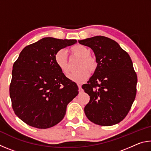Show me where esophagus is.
Masks as SVG:
<instances>
[{"label":"esophagus","mask_w":151,"mask_h":151,"mask_svg":"<svg viewBox=\"0 0 151 151\" xmlns=\"http://www.w3.org/2000/svg\"><path fill=\"white\" fill-rule=\"evenodd\" d=\"M78 86L79 93H81V92L82 91V86H81V85H80V84H78Z\"/></svg>","instance_id":"1"}]
</instances>
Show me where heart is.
Instances as JSON below:
<instances>
[{"label":"heart","mask_w":151,"mask_h":151,"mask_svg":"<svg viewBox=\"0 0 151 151\" xmlns=\"http://www.w3.org/2000/svg\"><path fill=\"white\" fill-rule=\"evenodd\" d=\"M70 52L73 55L81 58V60L78 66V70L69 75L70 80L78 83H81L87 80L90 76V72L96 70L97 63L96 60L90 56L91 50L84 45H78L70 48ZM55 62L58 68L63 74L67 75L70 72L68 59L66 51L61 49L57 51L55 55ZM89 70L88 71V70Z\"/></svg>","instance_id":"b5f03b06"}]
</instances>
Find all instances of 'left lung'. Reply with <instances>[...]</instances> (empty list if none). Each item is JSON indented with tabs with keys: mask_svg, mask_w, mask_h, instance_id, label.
Returning <instances> with one entry per match:
<instances>
[{
	"mask_svg": "<svg viewBox=\"0 0 151 151\" xmlns=\"http://www.w3.org/2000/svg\"><path fill=\"white\" fill-rule=\"evenodd\" d=\"M95 55L97 66L93 75L82 86L90 96L85 107L89 121L111 126L123 120L134 101L137 76L129 54L116 41L103 36L78 40Z\"/></svg>",
	"mask_w": 151,
	"mask_h": 151,
	"instance_id": "obj_1",
	"label": "left lung"
}]
</instances>
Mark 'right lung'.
Masks as SVG:
<instances>
[{"label":"right lung","mask_w":151,"mask_h":151,"mask_svg":"<svg viewBox=\"0 0 151 151\" xmlns=\"http://www.w3.org/2000/svg\"><path fill=\"white\" fill-rule=\"evenodd\" d=\"M76 42L43 38L24 47L14 62L9 88L12 109L29 126L48 129L58 124L78 94L76 84L55 62L57 51Z\"/></svg>","instance_id":"obj_1"}]
</instances>
